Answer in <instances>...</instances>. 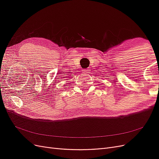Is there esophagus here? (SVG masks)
I'll return each mask as SVG.
<instances>
[{"label": "esophagus", "instance_id": "esophagus-1", "mask_svg": "<svg viewBox=\"0 0 159 159\" xmlns=\"http://www.w3.org/2000/svg\"><path fill=\"white\" fill-rule=\"evenodd\" d=\"M89 71L90 70H89L88 69H85V70H82V72L84 74H88V73H89Z\"/></svg>", "mask_w": 159, "mask_h": 159}]
</instances>
